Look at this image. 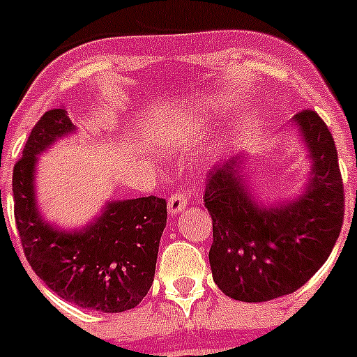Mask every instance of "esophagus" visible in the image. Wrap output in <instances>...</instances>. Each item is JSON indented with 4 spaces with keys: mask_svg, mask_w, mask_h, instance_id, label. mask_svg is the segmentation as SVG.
<instances>
[{
    "mask_svg": "<svg viewBox=\"0 0 357 357\" xmlns=\"http://www.w3.org/2000/svg\"><path fill=\"white\" fill-rule=\"evenodd\" d=\"M186 202H188V197L186 193H172L167 200V212L171 215H178L183 208H186Z\"/></svg>",
    "mask_w": 357,
    "mask_h": 357,
    "instance_id": "esophagus-1",
    "label": "esophagus"
}]
</instances>
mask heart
Masks as SVG:
<instances>
[{
  "label": "heart",
  "mask_w": 357,
  "mask_h": 357,
  "mask_svg": "<svg viewBox=\"0 0 357 357\" xmlns=\"http://www.w3.org/2000/svg\"><path fill=\"white\" fill-rule=\"evenodd\" d=\"M172 138V132H169V135H158L155 138V142L158 143V145H167L169 139Z\"/></svg>",
  "instance_id": "heart-1"
}]
</instances>
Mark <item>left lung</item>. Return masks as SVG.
Instances as JSON below:
<instances>
[{"label": "left lung", "instance_id": "obj_1", "mask_svg": "<svg viewBox=\"0 0 357 357\" xmlns=\"http://www.w3.org/2000/svg\"><path fill=\"white\" fill-rule=\"evenodd\" d=\"M307 152L304 188L262 204L248 186L247 153L208 172L204 202L212 215V278L242 302H268L301 289L328 259L344 221V186L335 142L316 112L290 122Z\"/></svg>", "mask_w": 357, "mask_h": 357}]
</instances>
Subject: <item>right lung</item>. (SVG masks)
Masks as SVG:
<instances>
[{"label": "right lung", "instance_id": "right-lung-1", "mask_svg": "<svg viewBox=\"0 0 357 357\" xmlns=\"http://www.w3.org/2000/svg\"><path fill=\"white\" fill-rule=\"evenodd\" d=\"M75 131L66 109L48 110L32 128L13 169L15 221L25 257L36 275L72 304L128 311L153 283L167 204L158 197L110 200L88 225L74 229L43 218L36 197L38 157Z\"/></svg>", "mask_w": 357, "mask_h": 357}]
</instances>
